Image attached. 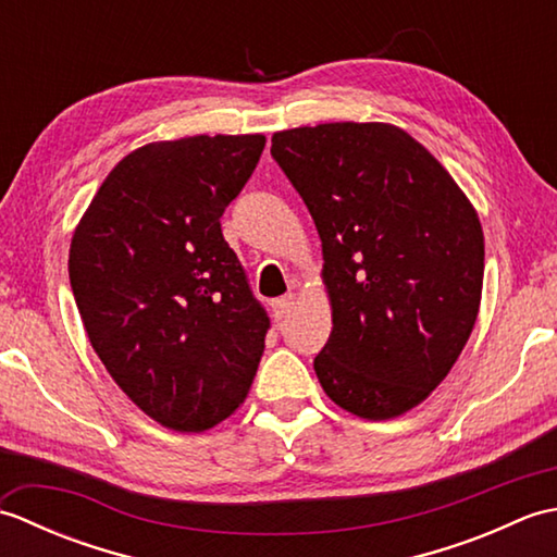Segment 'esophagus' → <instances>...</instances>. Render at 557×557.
<instances>
[{
    "label": "esophagus",
    "instance_id": "obj_1",
    "mask_svg": "<svg viewBox=\"0 0 557 557\" xmlns=\"http://www.w3.org/2000/svg\"><path fill=\"white\" fill-rule=\"evenodd\" d=\"M294 304H297V297H294V294H287V297H280L272 301V311H275L277 321H282V318H287L292 313Z\"/></svg>",
    "mask_w": 557,
    "mask_h": 557
}]
</instances>
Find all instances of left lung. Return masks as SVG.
I'll return each instance as SVG.
<instances>
[{"label": "left lung", "mask_w": 557, "mask_h": 557, "mask_svg": "<svg viewBox=\"0 0 557 557\" xmlns=\"http://www.w3.org/2000/svg\"><path fill=\"white\" fill-rule=\"evenodd\" d=\"M272 158L323 242L333 333L313 369L361 419L413 409L474 330L483 232L474 206L419 140L381 122L299 126Z\"/></svg>", "instance_id": "left-lung-1"}]
</instances>
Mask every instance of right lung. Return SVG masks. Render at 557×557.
Segmentation results:
<instances>
[{"label":"right lung","instance_id":"obj_1","mask_svg":"<svg viewBox=\"0 0 557 557\" xmlns=\"http://www.w3.org/2000/svg\"><path fill=\"white\" fill-rule=\"evenodd\" d=\"M265 136L148 144L116 164L69 248L92 349L126 397L164 429L200 433L246 399L270 318L220 218Z\"/></svg>","mask_w":557,"mask_h":557}]
</instances>
